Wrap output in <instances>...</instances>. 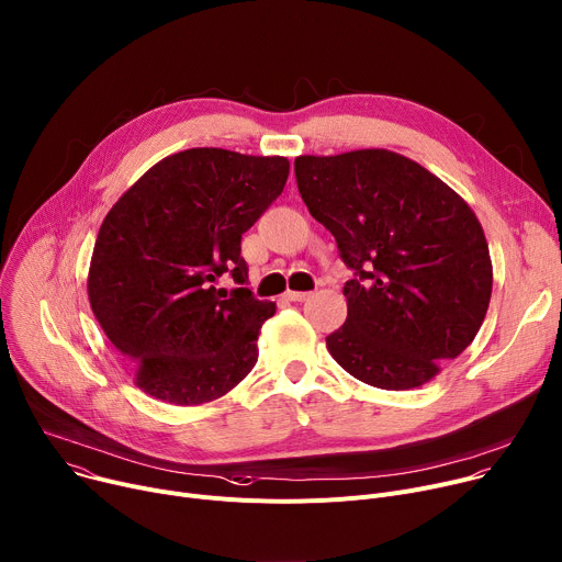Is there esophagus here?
Instances as JSON below:
<instances>
[{
	"label": "esophagus",
	"mask_w": 562,
	"mask_h": 562,
	"mask_svg": "<svg viewBox=\"0 0 562 562\" xmlns=\"http://www.w3.org/2000/svg\"><path fill=\"white\" fill-rule=\"evenodd\" d=\"M311 294H313V292H292V290L285 292V296H288L290 301H306V299H311Z\"/></svg>",
	"instance_id": "esophagus-1"
}]
</instances>
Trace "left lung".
Wrapping results in <instances>:
<instances>
[{
    "instance_id": "obj_1",
    "label": "left lung",
    "mask_w": 562,
    "mask_h": 562,
    "mask_svg": "<svg viewBox=\"0 0 562 562\" xmlns=\"http://www.w3.org/2000/svg\"><path fill=\"white\" fill-rule=\"evenodd\" d=\"M301 200L353 279L349 315L326 337L335 362L378 390H414L477 335L493 266L472 209L392 150L294 159Z\"/></svg>"
}]
</instances>
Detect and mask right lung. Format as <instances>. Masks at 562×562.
I'll return each mask as SVG.
<instances>
[{
  "instance_id": "right-lung-1",
  "label": "right lung",
  "mask_w": 562,
  "mask_h": 562,
  "mask_svg": "<svg viewBox=\"0 0 562 562\" xmlns=\"http://www.w3.org/2000/svg\"><path fill=\"white\" fill-rule=\"evenodd\" d=\"M288 172L285 157L189 148L144 172L105 215L90 304L153 398L202 405L254 369L258 333L277 306L247 288L240 238ZM221 276L237 285L215 289Z\"/></svg>"
}]
</instances>
